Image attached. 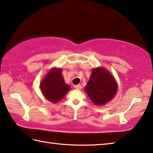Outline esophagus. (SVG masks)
Returning <instances> with one entry per match:
<instances>
[{
    "instance_id": "34e87169",
    "label": "esophagus",
    "mask_w": 153,
    "mask_h": 153,
    "mask_svg": "<svg viewBox=\"0 0 153 153\" xmlns=\"http://www.w3.org/2000/svg\"><path fill=\"white\" fill-rule=\"evenodd\" d=\"M74 87H75V89H77V90H80V89H82V86H81V85H75Z\"/></svg>"
}]
</instances>
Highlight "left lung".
I'll return each mask as SVG.
<instances>
[{
    "instance_id": "obj_1",
    "label": "left lung",
    "mask_w": 153,
    "mask_h": 153,
    "mask_svg": "<svg viewBox=\"0 0 153 153\" xmlns=\"http://www.w3.org/2000/svg\"><path fill=\"white\" fill-rule=\"evenodd\" d=\"M85 92L96 105H104L116 95L117 85L114 77L103 68L92 70Z\"/></svg>"
}]
</instances>
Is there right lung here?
<instances>
[{
	"instance_id": "obj_1",
	"label": "right lung",
	"mask_w": 153,
	"mask_h": 153,
	"mask_svg": "<svg viewBox=\"0 0 153 153\" xmlns=\"http://www.w3.org/2000/svg\"><path fill=\"white\" fill-rule=\"evenodd\" d=\"M40 89L47 100L57 103L64 97L71 87L64 82L62 69L52 68L42 81Z\"/></svg>"
}]
</instances>
